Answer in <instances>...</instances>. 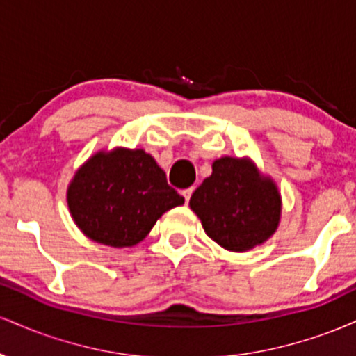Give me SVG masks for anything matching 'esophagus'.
Here are the masks:
<instances>
[{"label": "esophagus", "instance_id": "obj_1", "mask_svg": "<svg viewBox=\"0 0 356 356\" xmlns=\"http://www.w3.org/2000/svg\"><path fill=\"white\" fill-rule=\"evenodd\" d=\"M182 195H184V199H186V204L189 202V199L192 195V187H189V189H186V191H182Z\"/></svg>", "mask_w": 356, "mask_h": 356}]
</instances>
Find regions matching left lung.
I'll use <instances>...</instances> for the list:
<instances>
[{"instance_id":"left-lung-1","label":"left lung","mask_w":356,"mask_h":356,"mask_svg":"<svg viewBox=\"0 0 356 356\" xmlns=\"http://www.w3.org/2000/svg\"><path fill=\"white\" fill-rule=\"evenodd\" d=\"M189 206L220 248L246 252L275 234L281 220L280 189L249 157H220L192 194Z\"/></svg>"}]
</instances>
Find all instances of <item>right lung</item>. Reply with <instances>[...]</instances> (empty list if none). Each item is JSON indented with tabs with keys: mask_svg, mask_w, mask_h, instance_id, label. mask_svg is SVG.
<instances>
[{
	"mask_svg": "<svg viewBox=\"0 0 356 356\" xmlns=\"http://www.w3.org/2000/svg\"><path fill=\"white\" fill-rule=\"evenodd\" d=\"M73 222L93 243L132 248L184 197L144 149L99 150L79 167L67 189Z\"/></svg>",
	"mask_w": 356,
	"mask_h": 356,
	"instance_id": "add662e5",
	"label": "right lung"
}]
</instances>
